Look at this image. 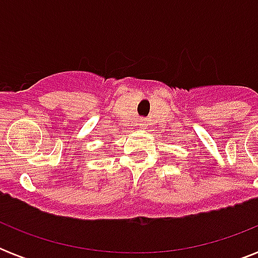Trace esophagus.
<instances>
[{"label":"esophagus","mask_w":258,"mask_h":258,"mask_svg":"<svg viewBox=\"0 0 258 258\" xmlns=\"http://www.w3.org/2000/svg\"><path fill=\"white\" fill-rule=\"evenodd\" d=\"M138 125L143 128V127H146V125H147V120H146V119H141V120H139V123H138Z\"/></svg>","instance_id":"34e87169"}]
</instances>
